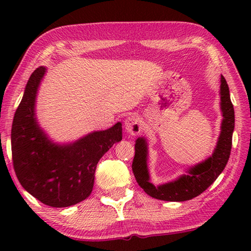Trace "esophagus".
I'll return each mask as SVG.
<instances>
[{
  "label": "esophagus",
  "mask_w": 251,
  "mask_h": 251,
  "mask_svg": "<svg viewBox=\"0 0 251 251\" xmlns=\"http://www.w3.org/2000/svg\"><path fill=\"white\" fill-rule=\"evenodd\" d=\"M142 120L139 116H129L125 121V129L130 135H138L143 129Z\"/></svg>",
  "instance_id": "esophagus-1"
}]
</instances>
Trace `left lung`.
<instances>
[{
	"label": "left lung",
	"instance_id": "1",
	"mask_svg": "<svg viewBox=\"0 0 251 251\" xmlns=\"http://www.w3.org/2000/svg\"><path fill=\"white\" fill-rule=\"evenodd\" d=\"M220 108L223 122L217 145L212 155L201 163L190 167L187 175L166 184L155 186L151 182L147 167L148 148L145 137H138L135 144L133 160L134 176L138 185L151 197L166 201H185L197 197L214 182L226 167L231 151L232 133L235 128V110L230 100L228 84L224 76L220 78Z\"/></svg>",
	"mask_w": 251,
	"mask_h": 251
}]
</instances>
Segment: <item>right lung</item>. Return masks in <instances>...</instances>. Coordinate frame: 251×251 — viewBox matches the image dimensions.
Instances as JSON below:
<instances>
[{"label":"right lung","instance_id":"1","mask_svg":"<svg viewBox=\"0 0 251 251\" xmlns=\"http://www.w3.org/2000/svg\"><path fill=\"white\" fill-rule=\"evenodd\" d=\"M46 69L33 72L13 118L12 158L21 185L50 207H69L90 196L97 163L114 144L122 141V123L85 135L74 143L50 141L36 120L37 90Z\"/></svg>","mask_w":251,"mask_h":251}]
</instances>
